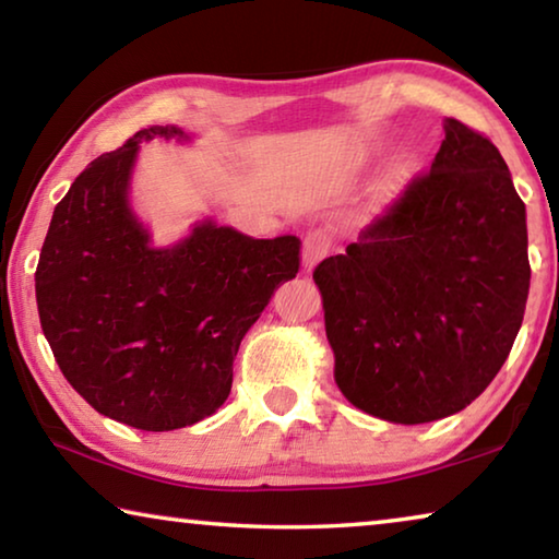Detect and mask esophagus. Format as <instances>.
I'll return each mask as SVG.
<instances>
[{"instance_id": "obj_1", "label": "esophagus", "mask_w": 559, "mask_h": 559, "mask_svg": "<svg viewBox=\"0 0 559 559\" xmlns=\"http://www.w3.org/2000/svg\"><path fill=\"white\" fill-rule=\"evenodd\" d=\"M330 249H333V236L328 231H310L306 239H302V266L308 271L316 266V263L323 261Z\"/></svg>"}]
</instances>
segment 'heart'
<instances>
[{
	"instance_id": "obj_1",
	"label": "heart",
	"mask_w": 559,
	"mask_h": 559,
	"mask_svg": "<svg viewBox=\"0 0 559 559\" xmlns=\"http://www.w3.org/2000/svg\"><path fill=\"white\" fill-rule=\"evenodd\" d=\"M412 175H414V157H412V155H402V157L394 163L390 177H386V182H384V187H382V194H384V197L396 194L406 182H409Z\"/></svg>"
}]
</instances>
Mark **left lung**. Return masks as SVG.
I'll use <instances>...</instances> for the list:
<instances>
[{"instance_id": "left-lung-1", "label": "left lung", "mask_w": 559, "mask_h": 559, "mask_svg": "<svg viewBox=\"0 0 559 559\" xmlns=\"http://www.w3.org/2000/svg\"><path fill=\"white\" fill-rule=\"evenodd\" d=\"M443 132L429 173L313 271L340 392L394 424L466 409L508 359L530 288L506 159L461 120Z\"/></svg>"}]
</instances>
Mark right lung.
<instances>
[{
	"label": "right lung",
	"instance_id": "add662e5",
	"mask_svg": "<svg viewBox=\"0 0 559 559\" xmlns=\"http://www.w3.org/2000/svg\"><path fill=\"white\" fill-rule=\"evenodd\" d=\"M155 135L187 140L175 126L140 130L93 159L56 204L36 302L56 362L93 409L173 431L226 402L243 335L296 278L300 239H251L206 219L157 249L128 200L140 143Z\"/></svg>",
	"mask_w": 559,
	"mask_h": 559
}]
</instances>
